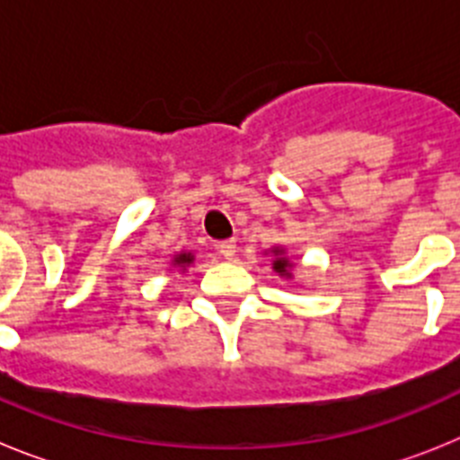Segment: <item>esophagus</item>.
<instances>
[{"instance_id":"obj_1","label":"esophagus","mask_w":460,"mask_h":460,"mask_svg":"<svg viewBox=\"0 0 460 460\" xmlns=\"http://www.w3.org/2000/svg\"><path fill=\"white\" fill-rule=\"evenodd\" d=\"M218 253L223 255L226 260H233L234 253H237V242L234 239H226V242H218L217 243Z\"/></svg>"}]
</instances>
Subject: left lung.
Masks as SVG:
<instances>
[{
  "label": "left lung",
  "mask_w": 460,
  "mask_h": 460,
  "mask_svg": "<svg viewBox=\"0 0 460 460\" xmlns=\"http://www.w3.org/2000/svg\"><path fill=\"white\" fill-rule=\"evenodd\" d=\"M271 253H274V260H271V270L280 276H292L290 274L292 262L286 258V255H283V249H274Z\"/></svg>",
  "instance_id": "obj_1"
}]
</instances>
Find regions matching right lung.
I'll return each instance as SVG.
<instances>
[{
	"mask_svg": "<svg viewBox=\"0 0 460 460\" xmlns=\"http://www.w3.org/2000/svg\"><path fill=\"white\" fill-rule=\"evenodd\" d=\"M193 260H195V255L193 253H189V251H181V253H177L172 258V265L174 267H189V265H193Z\"/></svg>",
	"mask_w": 460,
	"mask_h": 460,
	"instance_id": "obj_1",
	"label": "right lung"
}]
</instances>
